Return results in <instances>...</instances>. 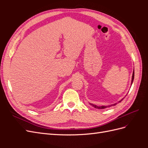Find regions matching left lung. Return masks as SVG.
Segmentation results:
<instances>
[{
    "label": "left lung",
    "mask_w": 148,
    "mask_h": 148,
    "mask_svg": "<svg viewBox=\"0 0 148 148\" xmlns=\"http://www.w3.org/2000/svg\"><path fill=\"white\" fill-rule=\"evenodd\" d=\"M135 75V71H134V70H133V75H132V82H131V86H132V83H133V79H134V75ZM127 95H125V96H126ZM125 97H123V98H125ZM123 98H122V99L121 100H120L119 102H115V103H114V104H110V105H108V106H96V105H95V104H91V103H89V104H90L91 106H92L93 107H95V108H96V109H106V108H107V107H111V106H115V105H116L117 104V103H119V102H121L122 101L123 99Z\"/></svg>",
    "instance_id": "left-lung-1"
}]
</instances>
